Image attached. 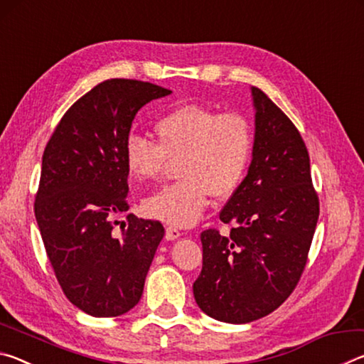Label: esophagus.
Masks as SVG:
<instances>
[{"instance_id": "1", "label": "esophagus", "mask_w": 364, "mask_h": 364, "mask_svg": "<svg viewBox=\"0 0 364 364\" xmlns=\"http://www.w3.org/2000/svg\"><path fill=\"white\" fill-rule=\"evenodd\" d=\"M181 236L183 234L173 226H168L167 230H165V237H167V241H175V239H180Z\"/></svg>"}]
</instances>
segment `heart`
<instances>
[{"mask_svg":"<svg viewBox=\"0 0 364 364\" xmlns=\"http://www.w3.org/2000/svg\"><path fill=\"white\" fill-rule=\"evenodd\" d=\"M156 133L159 143L128 134L123 144L128 171L138 181L156 180L168 159L183 157V180L147 196L143 212L171 226H193L207 210L212 194L225 199L242 183L254 149V130L242 114L184 104L160 117Z\"/></svg>","mask_w":364,"mask_h":364,"instance_id":"b5f03b06","label":"heart"}]
</instances>
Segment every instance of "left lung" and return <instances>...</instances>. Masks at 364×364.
Returning <instances> with one entry per match:
<instances>
[{"mask_svg": "<svg viewBox=\"0 0 364 364\" xmlns=\"http://www.w3.org/2000/svg\"><path fill=\"white\" fill-rule=\"evenodd\" d=\"M255 136L247 175L220 212L234 228L200 234L202 271L193 291L213 319L255 321L297 286L319 217L310 157L289 117L252 86Z\"/></svg>", "mask_w": 364, "mask_h": 364, "instance_id": "left-lung-1", "label": "left lung"}]
</instances>
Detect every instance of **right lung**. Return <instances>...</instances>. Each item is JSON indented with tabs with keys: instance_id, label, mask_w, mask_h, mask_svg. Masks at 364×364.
Masks as SVG:
<instances>
[{
	"instance_id": "1",
	"label": "right lung",
	"mask_w": 364,
	"mask_h": 364,
	"mask_svg": "<svg viewBox=\"0 0 364 364\" xmlns=\"http://www.w3.org/2000/svg\"><path fill=\"white\" fill-rule=\"evenodd\" d=\"M170 93L106 80L67 110L43 154L36 223L65 297L91 316H120L138 304L165 234L159 221L130 213L115 236L114 218L128 210L123 144L134 117Z\"/></svg>"
}]
</instances>
